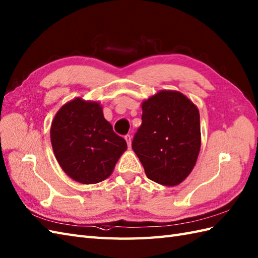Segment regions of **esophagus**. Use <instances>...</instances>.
Wrapping results in <instances>:
<instances>
[{"mask_svg":"<svg viewBox=\"0 0 258 258\" xmlns=\"http://www.w3.org/2000/svg\"><path fill=\"white\" fill-rule=\"evenodd\" d=\"M124 139H125V141H126V143H127V145H128V147H131V142H132V137H131V135H125L124 136Z\"/></svg>","mask_w":258,"mask_h":258,"instance_id":"34e87169","label":"esophagus"}]
</instances>
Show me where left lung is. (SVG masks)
<instances>
[{"label":"left lung","mask_w":258,"mask_h":258,"mask_svg":"<svg viewBox=\"0 0 258 258\" xmlns=\"http://www.w3.org/2000/svg\"><path fill=\"white\" fill-rule=\"evenodd\" d=\"M142 110V125L132 148L148 179L177 185L194 169L200 152L199 110L185 95L171 90L144 101Z\"/></svg>","instance_id":"obj_1"}]
</instances>
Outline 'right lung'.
<instances>
[{"mask_svg": "<svg viewBox=\"0 0 258 258\" xmlns=\"http://www.w3.org/2000/svg\"><path fill=\"white\" fill-rule=\"evenodd\" d=\"M52 151L62 170L83 184L111 176L127 144L113 132L98 102L74 99L60 107L50 127Z\"/></svg>", "mask_w": 258, "mask_h": 258, "instance_id": "obj_1", "label": "right lung"}]
</instances>
